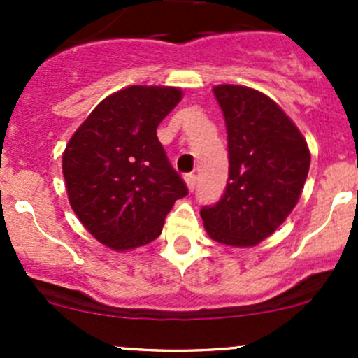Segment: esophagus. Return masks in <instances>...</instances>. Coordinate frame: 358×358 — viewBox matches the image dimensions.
Returning <instances> with one entry per match:
<instances>
[{
    "mask_svg": "<svg viewBox=\"0 0 358 358\" xmlns=\"http://www.w3.org/2000/svg\"><path fill=\"white\" fill-rule=\"evenodd\" d=\"M185 182H187V187H189V190H194L196 189L197 176L192 175V173H189V175H185Z\"/></svg>",
    "mask_w": 358,
    "mask_h": 358,
    "instance_id": "obj_1",
    "label": "esophagus"
}]
</instances>
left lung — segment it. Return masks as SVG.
<instances>
[{
  "label": "left lung",
  "instance_id": "8db88e82",
  "mask_svg": "<svg viewBox=\"0 0 358 358\" xmlns=\"http://www.w3.org/2000/svg\"><path fill=\"white\" fill-rule=\"evenodd\" d=\"M229 140V182L218 202L202 206L209 237L249 248L272 236L301 196L310 150L284 110L246 86H216Z\"/></svg>",
  "mask_w": 358,
  "mask_h": 358
}]
</instances>
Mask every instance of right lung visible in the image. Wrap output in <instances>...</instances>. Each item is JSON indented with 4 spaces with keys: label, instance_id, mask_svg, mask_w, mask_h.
I'll return each instance as SVG.
<instances>
[{
    "label": "right lung",
    "instance_id": "obj_1",
    "mask_svg": "<svg viewBox=\"0 0 358 358\" xmlns=\"http://www.w3.org/2000/svg\"><path fill=\"white\" fill-rule=\"evenodd\" d=\"M178 88L128 86L95 107L62 157L69 202L90 234L115 251L149 244L189 194L157 138Z\"/></svg>",
    "mask_w": 358,
    "mask_h": 358
}]
</instances>
